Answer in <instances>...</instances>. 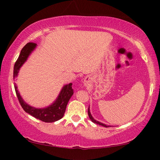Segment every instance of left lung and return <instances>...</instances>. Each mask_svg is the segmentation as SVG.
Wrapping results in <instances>:
<instances>
[{"mask_svg": "<svg viewBox=\"0 0 160 160\" xmlns=\"http://www.w3.org/2000/svg\"><path fill=\"white\" fill-rule=\"evenodd\" d=\"M88 115H89V119H90V120H91L92 121V122H94V123L98 124V125H100V126H104V127H109V126H107V125H105V124L102 123V122H98V121L95 120V119L93 118V117H92V114H91V113H90V111H89V108H88Z\"/></svg>", "mask_w": 160, "mask_h": 160, "instance_id": "obj_1", "label": "left lung"}]
</instances>
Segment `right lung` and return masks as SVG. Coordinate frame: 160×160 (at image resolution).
I'll use <instances>...</instances> for the list:
<instances>
[{
	"instance_id": "1",
	"label": "right lung",
	"mask_w": 160,
	"mask_h": 160,
	"mask_svg": "<svg viewBox=\"0 0 160 160\" xmlns=\"http://www.w3.org/2000/svg\"><path fill=\"white\" fill-rule=\"evenodd\" d=\"M37 44L34 43H28L25 47L22 49L19 58L16 60L13 69V78L15 79L18 76V73L20 68L26 62V60L30 56V54L36 48ZM15 90L19 102L21 104L22 108L26 113L33 116L38 120L45 122H53L60 120L63 117L65 113L66 107L68 103L70 98L74 94V90L72 89V83L67 84L64 86L60 92L59 95L57 97L53 103L51 105L43 108H36L32 107L28 104L20 95L19 91L17 89V86L14 84Z\"/></svg>"
}]
</instances>
